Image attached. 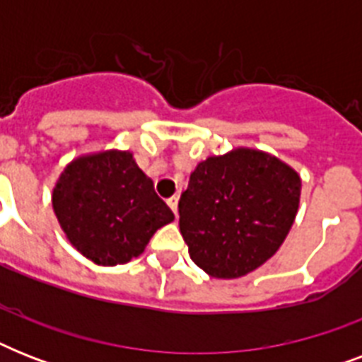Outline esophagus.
Returning a JSON list of instances; mask_svg holds the SVG:
<instances>
[{
	"label": "esophagus",
	"instance_id": "1",
	"mask_svg": "<svg viewBox=\"0 0 362 362\" xmlns=\"http://www.w3.org/2000/svg\"><path fill=\"white\" fill-rule=\"evenodd\" d=\"M167 204H169L170 210L175 212V216H178V195H173V197L167 199Z\"/></svg>",
	"mask_w": 362,
	"mask_h": 362
}]
</instances>
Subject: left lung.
I'll return each mask as SVG.
<instances>
[{
  "label": "left lung",
  "instance_id": "8db88e82",
  "mask_svg": "<svg viewBox=\"0 0 362 362\" xmlns=\"http://www.w3.org/2000/svg\"><path fill=\"white\" fill-rule=\"evenodd\" d=\"M300 187L297 170L255 148L238 146L201 161L178 203L193 263L221 280L259 269L286 240Z\"/></svg>",
  "mask_w": 362,
  "mask_h": 362
}]
</instances>
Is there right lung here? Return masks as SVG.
I'll list each match as a JSON object with an SVG mask.
<instances>
[{
    "label": "right lung",
    "mask_w": 362,
    "mask_h": 362,
    "mask_svg": "<svg viewBox=\"0 0 362 362\" xmlns=\"http://www.w3.org/2000/svg\"><path fill=\"white\" fill-rule=\"evenodd\" d=\"M52 209L76 252L103 267L139 257L153 233L175 220L129 150L82 153L65 165Z\"/></svg>",
    "instance_id": "right-lung-1"
}]
</instances>
